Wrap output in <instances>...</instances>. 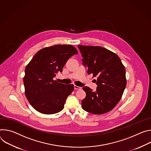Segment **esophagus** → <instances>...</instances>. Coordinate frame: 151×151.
Segmentation results:
<instances>
[{
  "instance_id": "1",
  "label": "esophagus",
  "mask_w": 151,
  "mask_h": 151,
  "mask_svg": "<svg viewBox=\"0 0 151 151\" xmlns=\"http://www.w3.org/2000/svg\"><path fill=\"white\" fill-rule=\"evenodd\" d=\"M81 89V87H79V86H77L76 85H74V89H76V90H80Z\"/></svg>"
}]
</instances>
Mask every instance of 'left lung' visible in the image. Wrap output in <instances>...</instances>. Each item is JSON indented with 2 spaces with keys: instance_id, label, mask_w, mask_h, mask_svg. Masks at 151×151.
I'll return each mask as SVG.
<instances>
[{
  "instance_id": "obj_1",
  "label": "left lung",
  "mask_w": 151,
  "mask_h": 151,
  "mask_svg": "<svg viewBox=\"0 0 151 151\" xmlns=\"http://www.w3.org/2000/svg\"><path fill=\"white\" fill-rule=\"evenodd\" d=\"M83 65L88 66V74L97 77L95 91L85 86L86 93L82 100L83 109L101 114L111 110L119 103L127 85L125 69L119 56L99 46L78 45Z\"/></svg>"
}]
</instances>
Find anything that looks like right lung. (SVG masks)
Returning <instances> with one entry per match:
<instances>
[{"mask_svg": "<svg viewBox=\"0 0 151 151\" xmlns=\"http://www.w3.org/2000/svg\"><path fill=\"white\" fill-rule=\"evenodd\" d=\"M77 54L71 45H55L39 50L26 66L23 78L25 95L36 110L52 114L63 109L74 86L58 83L53 78L62 71L69 58Z\"/></svg>", "mask_w": 151, "mask_h": 151, "instance_id": "add662e5", "label": "right lung"}]
</instances>
